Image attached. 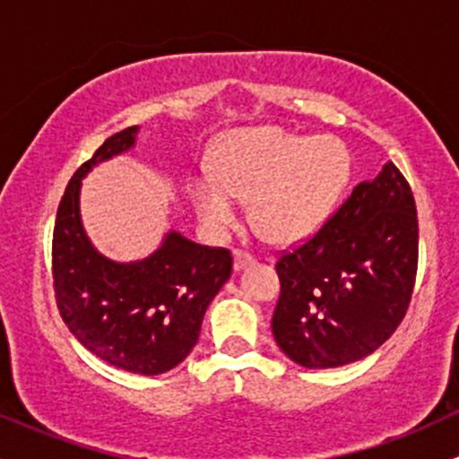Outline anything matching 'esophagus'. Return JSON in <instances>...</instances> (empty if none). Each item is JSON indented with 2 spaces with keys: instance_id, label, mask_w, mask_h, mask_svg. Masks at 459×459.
<instances>
[{
  "instance_id": "esophagus-1",
  "label": "esophagus",
  "mask_w": 459,
  "mask_h": 459,
  "mask_svg": "<svg viewBox=\"0 0 459 459\" xmlns=\"http://www.w3.org/2000/svg\"><path fill=\"white\" fill-rule=\"evenodd\" d=\"M250 264H255L253 255L246 253V250H235V262H233L235 270H244L246 266H250Z\"/></svg>"
}]
</instances>
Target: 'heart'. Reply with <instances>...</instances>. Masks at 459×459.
I'll return each mask as SVG.
<instances>
[{"instance_id":"obj_1","label":"heart","mask_w":459,"mask_h":459,"mask_svg":"<svg viewBox=\"0 0 459 459\" xmlns=\"http://www.w3.org/2000/svg\"><path fill=\"white\" fill-rule=\"evenodd\" d=\"M215 173H197L189 191L197 215L215 230L238 221V200L253 202V220L274 242H294L323 224L351 173L350 149L334 136H299L281 127L229 136Z\"/></svg>"}]
</instances>
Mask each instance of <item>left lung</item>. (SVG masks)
Masks as SVG:
<instances>
[{
    "instance_id": "8db88e82",
    "label": "left lung",
    "mask_w": 459,
    "mask_h": 459,
    "mask_svg": "<svg viewBox=\"0 0 459 459\" xmlns=\"http://www.w3.org/2000/svg\"><path fill=\"white\" fill-rule=\"evenodd\" d=\"M281 292L273 334L310 369L341 368L378 350L407 315L418 273L411 186L389 162L360 182L321 229L274 264Z\"/></svg>"
}]
</instances>
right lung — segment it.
Instances as JSON below:
<instances>
[{
	"mask_svg": "<svg viewBox=\"0 0 459 459\" xmlns=\"http://www.w3.org/2000/svg\"><path fill=\"white\" fill-rule=\"evenodd\" d=\"M136 127L114 134L76 169L52 233L56 307L79 343L114 368L156 376L189 356L202 318L233 270L229 248L169 233L143 262L116 264L94 250L81 226L79 189L91 167L134 144Z\"/></svg>",
	"mask_w": 459,
	"mask_h": 459,
	"instance_id": "right-lung-1",
	"label": "right lung"
}]
</instances>
